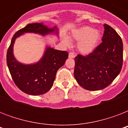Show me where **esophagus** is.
<instances>
[{"label": "esophagus", "mask_w": 128, "mask_h": 128, "mask_svg": "<svg viewBox=\"0 0 128 128\" xmlns=\"http://www.w3.org/2000/svg\"><path fill=\"white\" fill-rule=\"evenodd\" d=\"M74 53L73 52H69V55H68V57L70 58H74Z\"/></svg>", "instance_id": "34e87169"}]
</instances>
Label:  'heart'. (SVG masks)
Returning a JSON list of instances; mask_svg holds the SVG:
<instances>
[{
  "mask_svg": "<svg viewBox=\"0 0 128 128\" xmlns=\"http://www.w3.org/2000/svg\"><path fill=\"white\" fill-rule=\"evenodd\" d=\"M72 38L78 43V50L83 54H89L94 50L100 38V34L96 30H93L89 26H84L74 30L72 32ZM64 42L68 44L69 41L65 38Z\"/></svg>",
  "mask_w": 128,
  "mask_h": 128,
  "instance_id": "heart-1",
  "label": "heart"
}]
</instances>
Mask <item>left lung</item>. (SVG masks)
<instances>
[{
  "label": "left lung",
  "mask_w": 128,
  "mask_h": 128,
  "mask_svg": "<svg viewBox=\"0 0 128 128\" xmlns=\"http://www.w3.org/2000/svg\"><path fill=\"white\" fill-rule=\"evenodd\" d=\"M102 42L92 52L75 57L74 75L79 85L91 91L102 90L113 82L123 65V42L116 31L104 24Z\"/></svg>",
  "instance_id": "obj_1"
}]
</instances>
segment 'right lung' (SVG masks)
<instances>
[{"label":"right lung","mask_w":128,"mask_h":128,"mask_svg":"<svg viewBox=\"0 0 128 128\" xmlns=\"http://www.w3.org/2000/svg\"><path fill=\"white\" fill-rule=\"evenodd\" d=\"M56 27L48 28L40 23L27 24L13 36L6 54L7 66L13 81L21 91L30 95H42L52 87L56 72L68 57L66 51L46 48L44 56L36 64L24 65L17 62L13 56L15 39L24 32L38 33L45 35L54 32Z\"/></svg>","instance_id":"right-lung-1"}]
</instances>
